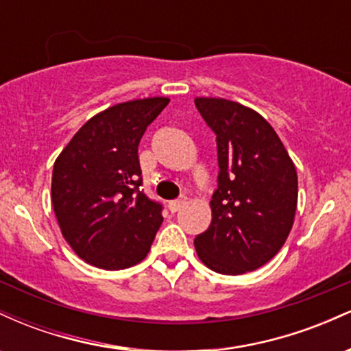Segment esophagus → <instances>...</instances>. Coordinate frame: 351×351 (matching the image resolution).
I'll list each match as a JSON object with an SVG mask.
<instances>
[{
    "label": "esophagus",
    "instance_id": "34e87169",
    "mask_svg": "<svg viewBox=\"0 0 351 351\" xmlns=\"http://www.w3.org/2000/svg\"><path fill=\"white\" fill-rule=\"evenodd\" d=\"M184 204H186V198H184V196H181V198H178V199L170 201V203H168V209H170L171 213H176V211H180Z\"/></svg>",
    "mask_w": 351,
    "mask_h": 351
}]
</instances>
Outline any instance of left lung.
I'll return each mask as SVG.
<instances>
[{"mask_svg": "<svg viewBox=\"0 0 351 351\" xmlns=\"http://www.w3.org/2000/svg\"><path fill=\"white\" fill-rule=\"evenodd\" d=\"M216 135L217 188L213 219L195 237L211 271L239 276L272 259L287 239L297 209V171L274 128L252 108L226 99H195Z\"/></svg>", "mask_w": 351, "mask_h": 351, "instance_id": "obj_1", "label": "left lung"}]
</instances>
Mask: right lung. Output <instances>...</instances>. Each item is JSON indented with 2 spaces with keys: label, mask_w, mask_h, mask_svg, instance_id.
Here are the masks:
<instances>
[{
  "label": "right lung",
  "mask_w": 351,
  "mask_h": 351,
  "mask_svg": "<svg viewBox=\"0 0 351 351\" xmlns=\"http://www.w3.org/2000/svg\"><path fill=\"white\" fill-rule=\"evenodd\" d=\"M170 100L119 104L72 136L52 170V206L80 259L107 271L138 264L162 226L158 201L143 193L138 143Z\"/></svg>",
  "instance_id": "right-lung-1"
}]
</instances>
